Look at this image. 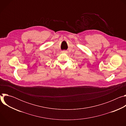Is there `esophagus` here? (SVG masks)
I'll return each instance as SVG.
<instances>
[{
    "instance_id": "1",
    "label": "esophagus",
    "mask_w": 126,
    "mask_h": 126,
    "mask_svg": "<svg viewBox=\"0 0 126 126\" xmlns=\"http://www.w3.org/2000/svg\"><path fill=\"white\" fill-rule=\"evenodd\" d=\"M62 52H63V53H66V52H67V51H65V50H63V51H62Z\"/></svg>"
}]
</instances>
